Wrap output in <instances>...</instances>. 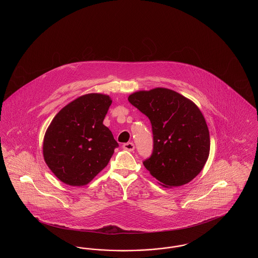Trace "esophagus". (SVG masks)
I'll use <instances>...</instances> for the list:
<instances>
[{
	"mask_svg": "<svg viewBox=\"0 0 258 258\" xmlns=\"http://www.w3.org/2000/svg\"><path fill=\"white\" fill-rule=\"evenodd\" d=\"M123 148L124 150H126V151L133 152L135 150V144L133 142H127V143L123 144Z\"/></svg>",
	"mask_w": 258,
	"mask_h": 258,
	"instance_id": "esophagus-1",
	"label": "esophagus"
}]
</instances>
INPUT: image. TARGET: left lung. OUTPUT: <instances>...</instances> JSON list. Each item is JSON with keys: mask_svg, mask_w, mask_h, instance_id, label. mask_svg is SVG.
<instances>
[{"mask_svg": "<svg viewBox=\"0 0 258 258\" xmlns=\"http://www.w3.org/2000/svg\"><path fill=\"white\" fill-rule=\"evenodd\" d=\"M128 101L150 119L154 151L143 164L164 187L189 183L203 169L210 153V135L197 104L166 88L138 91Z\"/></svg>", "mask_w": 258, "mask_h": 258, "instance_id": "obj_1", "label": "left lung"}]
</instances>
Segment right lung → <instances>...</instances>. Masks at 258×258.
I'll use <instances>...</instances> for the list:
<instances>
[{"label":"right lung","mask_w":258,"mask_h":258,"mask_svg":"<svg viewBox=\"0 0 258 258\" xmlns=\"http://www.w3.org/2000/svg\"><path fill=\"white\" fill-rule=\"evenodd\" d=\"M111 103L108 95H83L62 107L51 121L42 153L50 170L62 183L85 185L108 164L118 147L103 124Z\"/></svg>","instance_id":"add662e5"}]
</instances>
